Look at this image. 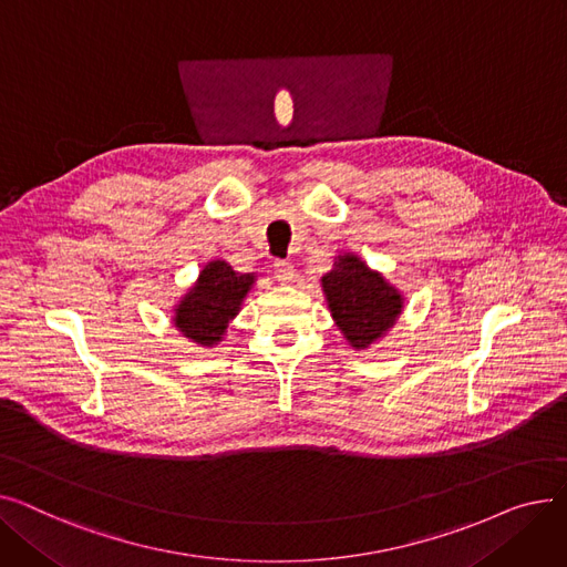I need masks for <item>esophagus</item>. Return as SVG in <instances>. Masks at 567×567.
I'll list each match as a JSON object with an SVG mask.
<instances>
[{"mask_svg": "<svg viewBox=\"0 0 567 567\" xmlns=\"http://www.w3.org/2000/svg\"><path fill=\"white\" fill-rule=\"evenodd\" d=\"M276 278L278 282L282 285H293L296 278H299V274H296V268L287 261H276Z\"/></svg>", "mask_w": 567, "mask_h": 567, "instance_id": "1", "label": "esophagus"}]
</instances>
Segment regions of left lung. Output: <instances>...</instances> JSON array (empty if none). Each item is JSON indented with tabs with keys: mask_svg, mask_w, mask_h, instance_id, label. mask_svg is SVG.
Instances as JSON below:
<instances>
[{
	"mask_svg": "<svg viewBox=\"0 0 567 567\" xmlns=\"http://www.w3.org/2000/svg\"><path fill=\"white\" fill-rule=\"evenodd\" d=\"M319 282L338 331L355 351L383 340L404 312V291L355 252L336 255L333 268Z\"/></svg>",
	"mask_w": 567,
	"mask_h": 567,
	"instance_id": "left-lung-1",
	"label": "left lung"
}]
</instances>
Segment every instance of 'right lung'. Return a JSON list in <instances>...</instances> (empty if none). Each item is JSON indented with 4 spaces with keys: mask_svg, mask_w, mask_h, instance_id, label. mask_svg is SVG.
I'll list each match as a JSON object with an SVG mask.
<instances>
[{
    "mask_svg": "<svg viewBox=\"0 0 567 567\" xmlns=\"http://www.w3.org/2000/svg\"><path fill=\"white\" fill-rule=\"evenodd\" d=\"M255 282L257 274L234 271L225 259H208L197 280L172 306L174 329L202 349L218 347Z\"/></svg>",
    "mask_w": 567,
    "mask_h": 567,
    "instance_id": "1",
    "label": "right lung"
}]
</instances>
